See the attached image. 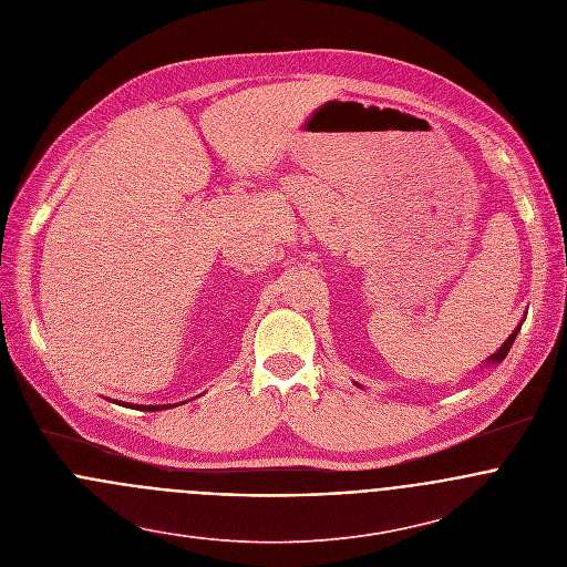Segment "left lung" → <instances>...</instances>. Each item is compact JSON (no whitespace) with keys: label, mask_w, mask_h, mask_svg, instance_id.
<instances>
[{"label":"left lung","mask_w":567,"mask_h":567,"mask_svg":"<svg viewBox=\"0 0 567 567\" xmlns=\"http://www.w3.org/2000/svg\"><path fill=\"white\" fill-rule=\"evenodd\" d=\"M517 331H519V327H517V329H515V331H513V333L506 338V342H504V344H502V347H499V349H497L493 355H488V360H486L488 364H497V362H502V360L506 358V353L511 351V344H513V340H515Z\"/></svg>","instance_id":"obj_1"}]
</instances>
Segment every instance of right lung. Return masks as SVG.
Segmentation results:
<instances>
[{
  "label": "right lung",
  "instance_id": "right-lung-1",
  "mask_svg": "<svg viewBox=\"0 0 567 567\" xmlns=\"http://www.w3.org/2000/svg\"><path fill=\"white\" fill-rule=\"evenodd\" d=\"M140 410H163V408H169V405H137Z\"/></svg>",
  "mask_w": 567,
  "mask_h": 567
}]
</instances>
